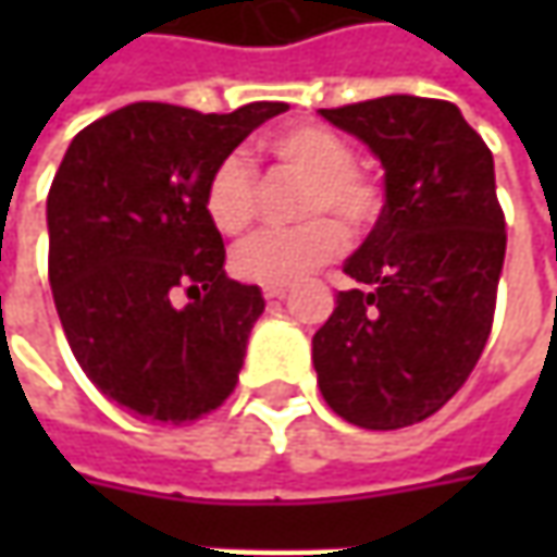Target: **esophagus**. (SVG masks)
Listing matches in <instances>:
<instances>
[{
	"instance_id": "34e87169",
	"label": "esophagus",
	"mask_w": 557,
	"mask_h": 557,
	"mask_svg": "<svg viewBox=\"0 0 557 557\" xmlns=\"http://www.w3.org/2000/svg\"><path fill=\"white\" fill-rule=\"evenodd\" d=\"M263 297H267V300H285V297H288V288H263Z\"/></svg>"
}]
</instances>
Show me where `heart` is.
Segmentation results:
<instances>
[{
    "instance_id": "b5f03b06",
    "label": "heart",
    "mask_w": 557,
    "mask_h": 557,
    "mask_svg": "<svg viewBox=\"0 0 557 557\" xmlns=\"http://www.w3.org/2000/svg\"><path fill=\"white\" fill-rule=\"evenodd\" d=\"M263 151L278 166L307 180L297 198V216L310 220L247 238L245 245L235 247L232 269L253 285L285 288L332 263L347 247V228L334 218H322V212H334L347 225L366 228L381 210V195L374 183L354 170L356 158L347 139L329 126H285L263 141ZM203 203L220 232H245L260 207V180L253 163L245 154H225L207 176Z\"/></svg>"
}]
</instances>
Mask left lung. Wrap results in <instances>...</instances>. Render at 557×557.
<instances>
[{
  "mask_svg": "<svg viewBox=\"0 0 557 557\" xmlns=\"http://www.w3.org/2000/svg\"><path fill=\"white\" fill-rule=\"evenodd\" d=\"M322 117L384 166L381 216L347 257L356 288L312 334L319 391L337 416L396 431L468 381L493 329L505 216L493 154L453 101L384 96Z\"/></svg>",
  "mask_w": 557,
  "mask_h": 557,
  "instance_id": "8db88e82",
  "label": "left lung"
}]
</instances>
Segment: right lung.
<instances>
[{
  "label": "right lung",
  "instance_id": "add662e5",
  "mask_svg": "<svg viewBox=\"0 0 557 557\" xmlns=\"http://www.w3.org/2000/svg\"><path fill=\"white\" fill-rule=\"evenodd\" d=\"M285 101L201 114L136 101L76 133L46 201L49 285L79 369L108 399L163 424L223 406L267 307L225 275L203 188ZM185 289L189 304L173 305Z\"/></svg>",
  "mask_w": 557,
  "mask_h": 557
}]
</instances>
